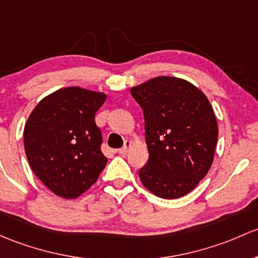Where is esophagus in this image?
Here are the masks:
<instances>
[{
  "mask_svg": "<svg viewBox=\"0 0 258 258\" xmlns=\"http://www.w3.org/2000/svg\"><path fill=\"white\" fill-rule=\"evenodd\" d=\"M130 148H131V142H130V141H126V142H124L123 147L118 150V153H120V154H126L127 152L130 151Z\"/></svg>",
  "mask_w": 258,
  "mask_h": 258,
  "instance_id": "34e87169",
  "label": "esophagus"
}]
</instances>
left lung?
I'll return each instance as SVG.
<instances>
[{
  "label": "left lung",
  "instance_id": "left-lung-1",
  "mask_svg": "<svg viewBox=\"0 0 258 258\" xmlns=\"http://www.w3.org/2000/svg\"><path fill=\"white\" fill-rule=\"evenodd\" d=\"M143 110L147 164L143 185L163 199L184 197L207 175L218 142V122L208 97L189 81L158 77L131 89Z\"/></svg>",
  "mask_w": 258,
  "mask_h": 258
}]
</instances>
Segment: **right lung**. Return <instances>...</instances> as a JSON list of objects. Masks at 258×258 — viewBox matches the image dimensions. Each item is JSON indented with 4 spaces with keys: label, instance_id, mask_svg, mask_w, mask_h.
Listing matches in <instances>:
<instances>
[{
    "label": "right lung",
    "instance_id": "obj_1",
    "mask_svg": "<svg viewBox=\"0 0 258 258\" xmlns=\"http://www.w3.org/2000/svg\"><path fill=\"white\" fill-rule=\"evenodd\" d=\"M106 95L79 86L45 96L24 126V150L34 174L54 194L74 199L104 170L102 135L95 112Z\"/></svg>",
    "mask_w": 258,
    "mask_h": 258
}]
</instances>
